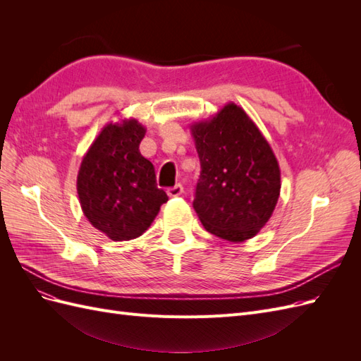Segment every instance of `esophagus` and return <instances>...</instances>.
Wrapping results in <instances>:
<instances>
[{"instance_id": "34e87169", "label": "esophagus", "mask_w": 361, "mask_h": 361, "mask_svg": "<svg viewBox=\"0 0 361 361\" xmlns=\"http://www.w3.org/2000/svg\"><path fill=\"white\" fill-rule=\"evenodd\" d=\"M167 192H169L170 197H179V195H182V192H183V187H182L180 183H176V185H174V187L169 188Z\"/></svg>"}]
</instances>
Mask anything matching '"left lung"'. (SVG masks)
<instances>
[{
	"mask_svg": "<svg viewBox=\"0 0 361 361\" xmlns=\"http://www.w3.org/2000/svg\"><path fill=\"white\" fill-rule=\"evenodd\" d=\"M200 159L192 206L209 233L244 243L259 233L280 195V167L264 134L233 102L191 125Z\"/></svg>",
	"mask_w": 361,
	"mask_h": 361,
	"instance_id": "left-lung-1",
	"label": "left lung"
}]
</instances>
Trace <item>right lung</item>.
Wrapping results in <instances>:
<instances>
[{"label":"right lung","mask_w":361,"mask_h":361,"mask_svg":"<svg viewBox=\"0 0 361 361\" xmlns=\"http://www.w3.org/2000/svg\"><path fill=\"white\" fill-rule=\"evenodd\" d=\"M146 128L123 118L102 128L84 155L76 191L87 220L113 241L143 235L169 200L154 164L140 154Z\"/></svg>","instance_id":"add662e5"}]
</instances>
